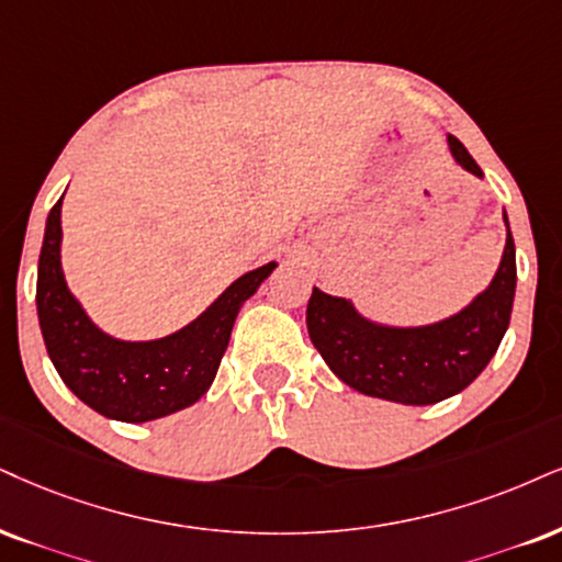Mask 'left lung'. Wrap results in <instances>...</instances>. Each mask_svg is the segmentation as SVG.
<instances>
[{
  "label": "left lung",
  "instance_id": "8db88e82",
  "mask_svg": "<svg viewBox=\"0 0 562 562\" xmlns=\"http://www.w3.org/2000/svg\"><path fill=\"white\" fill-rule=\"evenodd\" d=\"M456 164L482 177L459 137L448 135ZM505 218V249L495 279L461 313L417 328H393L359 315L344 296L313 289L307 330L338 380L364 396L406 406L438 404L472 385L490 364L510 323L516 294V245Z\"/></svg>",
  "mask_w": 562,
  "mask_h": 562
}]
</instances>
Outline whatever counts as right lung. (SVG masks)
Returning <instances> with one entry per match:
<instances>
[{
  "label": "right lung",
  "instance_id": "add662e5",
  "mask_svg": "<svg viewBox=\"0 0 562 562\" xmlns=\"http://www.w3.org/2000/svg\"><path fill=\"white\" fill-rule=\"evenodd\" d=\"M61 198L46 218L36 283L41 334L59 378L82 404L116 422L161 419L192 406L216 378L239 307L273 273L276 262L239 276L177 334L120 341L103 334L67 289L59 255Z\"/></svg>",
  "mask_w": 562,
  "mask_h": 562
}]
</instances>
